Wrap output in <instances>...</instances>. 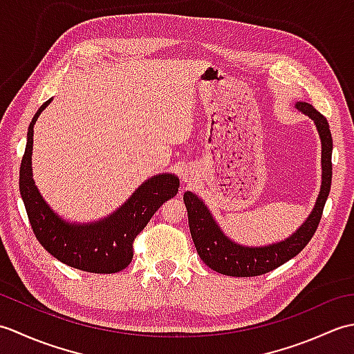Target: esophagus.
<instances>
[{"instance_id": "esophagus-1", "label": "esophagus", "mask_w": 354, "mask_h": 354, "mask_svg": "<svg viewBox=\"0 0 354 354\" xmlns=\"http://www.w3.org/2000/svg\"><path fill=\"white\" fill-rule=\"evenodd\" d=\"M181 179L184 183H193V179H194V176H193V173H192V170H184L183 173H181Z\"/></svg>"}]
</instances>
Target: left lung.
Wrapping results in <instances>:
<instances>
[{"instance_id":"8db88e82","label":"left lung","mask_w":354,"mask_h":354,"mask_svg":"<svg viewBox=\"0 0 354 354\" xmlns=\"http://www.w3.org/2000/svg\"><path fill=\"white\" fill-rule=\"evenodd\" d=\"M295 108L313 120L321 140V189L307 219L289 237L265 246H246L231 240L216 222L209 208L196 193L185 192L184 204L189 214L192 239L201 260L208 268L230 277H255L270 272L289 261L310 242L321 221L322 209L332 187L333 140L327 118L312 104L297 102Z\"/></svg>"}]
</instances>
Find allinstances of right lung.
Masks as SVG:
<instances>
[{
	"instance_id": "add662e5",
	"label": "right lung",
	"mask_w": 354,
	"mask_h": 354,
	"mask_svg": "<svg viewBox=\"0 0 354 354\" xmlns=\"http://www.w3.org/2000/svg\"><path fill=\"white\" fill-rule=\"evenodd\" d=\"M48 99L28 126L26 152L19 169V192L30 225L39 243L53 257L85 272L114 274L129 266L132 243L165 201L176 196L179 178L161 173L142 183L114 213L95 222H70L59 216L42 198L33 179V126Z\"/></svg>"
}]
</instances>
